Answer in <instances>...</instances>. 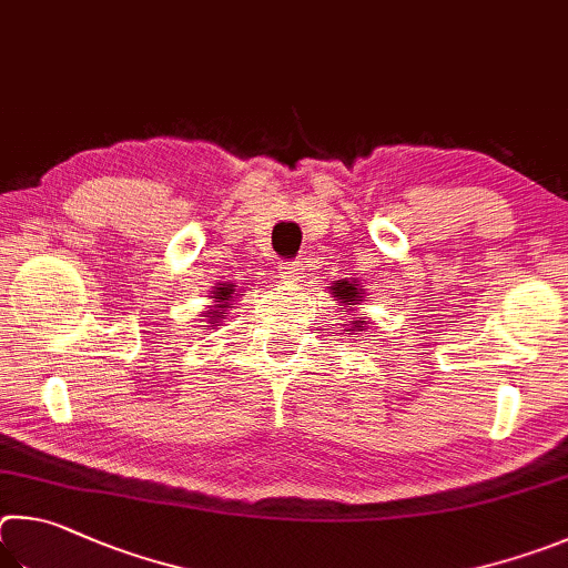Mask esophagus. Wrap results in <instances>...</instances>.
Listing matches in <instances>:
<instances>
[{"mask_svg":"<svg viewBox=\"0 0 568 568\" xmlns=\"http://www.w3.org/2000/svg\"><path fill=\"white\" fill-rule=\"evenodd\" d=\"M278 278H282L284 284H296L302 278V268L300 262H282L278 264Z\"/></svg>","mask_w":568,"mask_h":568,"instance_id":"esophagus-1","label":"esophagus"}]
</instances>
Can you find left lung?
Masks as SVG:
<instances>
[{
  "label": "left lung",
  "instance_id": "1",
  "mask_svg": "<svg viewBox=\"0 0 568 568\" xmlns=\"http://www.w3.org/2000/svg\"><path fill=\"white\" fill-rule=\"evenodd\" d=\"M356 286H359V284H349V282H336L334 284V296H336V300H342V302H362L359 300V292H356ZM356 324V322H354ZM356 326H359V324H356ZM354 332V329H352Z\"/></svg>",
  "mask_w": 568,
  "mask_h": 568
}]
</instances>
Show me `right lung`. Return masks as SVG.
Wrapping results in <instances>:
<instances>
[{
	"instance_id": "1",
	"label": "right lung",
	"mask_w": 568,
	"mask_h": 568,
	"mask_svg": "<svg viewBox=\"0 0 568 568\" xmlns=\"http://www.w3.org/2000/svg\"><path fill=\"white\" fill-rule=\"evenodd\" d=\"M232 294H234V284H222V286H216V292H214V300H219L222 304H216V310H209V324H216L219 320H224V314H226V310H232V306H229V302H232ZM219 326V324H216Z\"/></svg>"
}]
</instances>
